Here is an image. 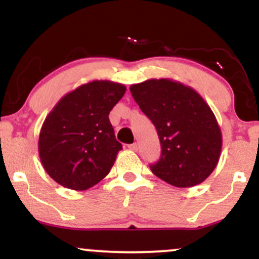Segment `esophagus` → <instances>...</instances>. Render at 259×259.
I'll use <instances>...</instances> for the list:
<instances>
[{
	"label": "esophagus",
	"instance_id": "34e87169",
	"mask_svg": "<svg viewBox=\"0 0 259 259\" xmlns=\"http://www.w3.org/2000/svg\"><path fill=\"white\" fill-rule=\"evenodd\" d=\"M129 148H130V150H132V151H138V144H136V142H135V144L129 145Z\"/></svg>",
	"mask_w": 259,
	"mask_h": 259
}]
</instances>
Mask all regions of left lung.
<instances>
[{"label": "left lung", "mask_w": 259, "mask_h": 259, "mask_svg": "<svg viewBox=\"0 0 259 259\" xmlns=\"http://www.w3.org/2000/svg\"><path fill=\"white\" fill-rule=\"evenodd\" d=\"M134 100L158 134L162 153L152 173L177 187L203 183L221 158L223 138L214 113L197 91L173 79L130 86Z\"/></svg>", "instance_id": "left-lung-1"}]
</instances>
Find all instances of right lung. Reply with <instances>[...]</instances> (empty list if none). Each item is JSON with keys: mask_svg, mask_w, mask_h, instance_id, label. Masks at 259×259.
Masks as SVG:
<instances>
[{"mask_svg": "<svg viewBox=\"0 0 259 259\" xmlns=\"http://www.w3.org/2000/svg\"><path fill=\"white\" fill-rule=\"evenodd\" d=\"M125 91L119 82L92 80L53 107L41 126L38 156L56 183L82 191L107 177L123 148L108 114Z\"/></svg>", "mask_w": 259, "mask_h": 259, "instance_id": "right-lung-1", "label": "right lung"}]
</instances>
